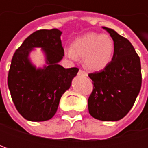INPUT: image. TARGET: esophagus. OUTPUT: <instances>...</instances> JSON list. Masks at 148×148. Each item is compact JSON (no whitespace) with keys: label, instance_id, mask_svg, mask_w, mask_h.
Listing matches in <instances>:
<instances>
[{"label":"esophagus","instance_id":"34e87169","mask_svg":"<svg viewBox=\"0 0 148 148\" xmlns=\"http://www.w3.org/2000/svg\"><path fill=\"white\" fill-rule=\"evenodd\" d=\"M78 74H79V75H81V76H87V74H86L85 71H83V70H79Z\"/></svg>","mask_w":148,"mask_h":148}]
</instances>
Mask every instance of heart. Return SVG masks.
Instances as JSON below:
<instances>
[{
    "label": "heart",
    "instance_id": "heart-1",
    "mask_svg": "<svg viewBox=\"0 0 148 148\" xmlns=\"http://www.w3.org/2000/svg\"><path fill=\"white\" fill-rule=\"evenodd\" d=\"M114 53V43L107 36L99 33H87L73 44V48L65 49L66 56L75 61L79 56L84 57V64L92 70L104 69L111 61Z\"/></svg>",
    "mask_w": 148,
    "mask_h": 148
}]
</instances>
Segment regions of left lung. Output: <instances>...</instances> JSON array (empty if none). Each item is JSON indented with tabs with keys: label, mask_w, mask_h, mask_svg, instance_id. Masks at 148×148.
Here are the masks:
<instances>
[{
	"label": "left lung",
	"mask_w": 148,
	"mask_h": 148,
	"mask_svg": "<svg viewBox=\"0 0 148 148\" xmlns=\"http://www.w3.org/2000/svg\"><path fill=\"white\" fill-rule=\"evenodd\" d=\"M114 42L111 62L100 72L89 74L93 91L88 110L95 119L112 122L123 118L133 107L141 87V67L131 43L110 28L103 26Z\"/></svg>",
	"instance_id": "8db88e82"
}]
</instances>
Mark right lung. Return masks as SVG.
Segmentation results:
<instances>
[{
	"label": "right lung",
	"mask_w": 148,
	"mask_h": 148,
	"mask_svg": "<svg viewBox=\"0 0 148 148\" xmlns=\"http://www.w3.org/2000/svg\"><path fill=\"white\" fill-rule=\"evenodd\" d=\"M62 33L58 29L37 31L25 39L13 56L8 85L17 110L28 121L52 118L61 97L79 71L59 65L64 56ZM35 47H41L45 54L46 64L43 68L30 62L29 53Z\"/></svg>",
	"instance_id": "add662e5"
}]
</instances>
